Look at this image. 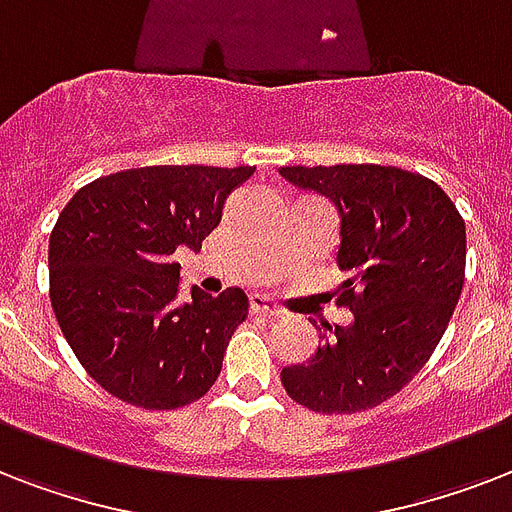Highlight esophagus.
<instances>
[{
    "label": "esophagus",
    "mask_w": 512,
    "mask_h": 512,
    "mask_svg": "<svg viewBox=\"0 0 512 512\" xmlns=\"http://www.w3.org/2000/svg\"><path fill=\"white\" fill-rule=\"evenodd\" d=\"M249 311L255 313V316H265V319H279L281 311L279 308H273L271 300L263 295H252L249 297Z\"/></svg>",
    "instance_id": "esophagus-1"
}]
</instances>
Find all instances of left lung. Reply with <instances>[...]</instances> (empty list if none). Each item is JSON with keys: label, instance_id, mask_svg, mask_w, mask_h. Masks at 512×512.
Segmentation results:
<instances>
[{"label": "left lung", "instance_id": "1", "mask_svg": "<svg viewBox=\"0 0 512 512\" xmlns=\"http://www.w3.org/2000/svg\"><path fill=\"white\" fill-rule=\"evenodd\" d=\"M340 215L337 305L348 327L316 356L284 366L289 398L321 414H353L396 396L444 337L465 284V220L433 180L380 164L281 167Z\"/></svg>", "mask_w": 512, "mask_h": 512}]
</instances>
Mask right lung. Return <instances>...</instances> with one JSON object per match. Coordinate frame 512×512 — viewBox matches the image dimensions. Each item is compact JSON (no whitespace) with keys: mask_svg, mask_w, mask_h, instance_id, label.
Listing matches in <instances>:
<instances>
[{"mask_svg":"<svg viewBox=\"0 0 512 512\" xmlns=\"http://www.w3.org/2000/svg\"><path fill=\"white\" fill-rule=\"evenodd\" d=\"M255 167L159 164L98 177L74 193L50 233V300L92 380L140 409H180L223 369L247 319L239 287L191 289L177 303V247L201 249L228 193Z\"/></svg>","mask_w":512,"mask_h":512,"instance_id":"add662e5","label":"right lung"}]
</instances>
